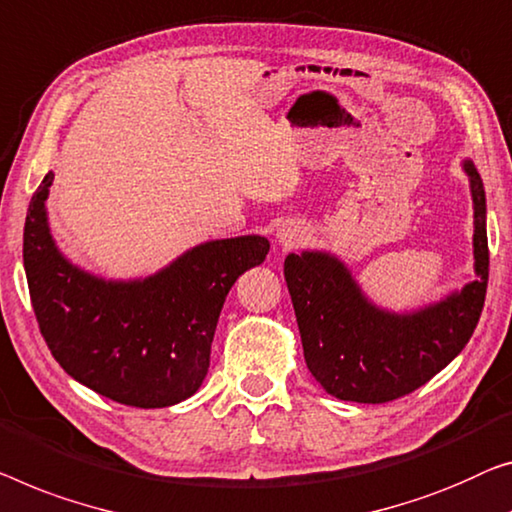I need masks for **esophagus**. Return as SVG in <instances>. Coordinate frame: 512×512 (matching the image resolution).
<instances>
[{"label":"esophagus","mask_w":512,"mask_h":512,"mask_svg":"<svg viewBox=\"0 0 512 512\" xmlns=\"http://www.w3.org/2000/svg\"><path fill=\"white\" fill-rule=\"evenodd\" d=\"M301 236H303V232L296 230V227H287V230L278 232V239H280V243H285V246H294V243H299Z\"/></svg>","instance_id":"esophagus-1"}]
</instances>
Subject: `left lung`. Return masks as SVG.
<instances>
[{"label":"left lung","mask_w":512,"mask_h":512,"mask_svg":"<svg viewBox=\"0 0 512 512\" xmlns=\"http://www.w3.org/2000/svg\"><path fill=\"white\" fill-rule=\"evenodd\" d=\"M464 170L474 197L478 278L446 301L411 315H391L365 301L345 264L335 257L287 255L285 280L305 363L333 398L363 404L398 400L444 370L474 335L485 305L490 250L483 181L469 160Z\"/></svg>","instance_id":"1"}]
</instances>
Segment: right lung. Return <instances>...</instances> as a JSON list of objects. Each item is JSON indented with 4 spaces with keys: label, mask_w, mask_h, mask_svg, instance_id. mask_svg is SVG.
<instances>
[{
    "label": "right lung",
    "mask_w": 512,
    "mask_h": 512,
    "mask_svg": "<svg viewBox=\"0 0 512 512\" xmlns=\"http://www.w3.org/2000/svg\"><path fill=\"white\" fill-rule=\"evenodd\" d=\"M48 172L29 202L22 259L38 329L73 379L119 404L170 407L193 395L209 370L225 296L269 253L264 236L202 243L156 276L105 282L80 271L52 241Z\"/></svg>",
    "instance_id": "1"
}]
</instances>
